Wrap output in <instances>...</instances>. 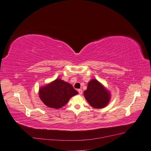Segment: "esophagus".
<instances>
[{
    "label": "esophagus",
    "instance_id": "1",
    "mask_svg": "<svg viewBox=\"0 0 151 151\" xmlns=\"http://www.w3.org/2000/svg\"><path fill=\"white\" fill-rule=\"evenodd\" d=\"M78 91L79 95H82V93H83V90H81V89H78Z\"/></svg>",
    "mask_w": 151,
    "mask_h": 151
}]
</instances>
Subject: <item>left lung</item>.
Masks as SVG:
<instances>
[{
	"label": "left lung",
	"instance_id": "1",
	"mask_svg": "<svg viewBox=\"0 0 151 151\" xmlns=\"http://www.w3.org/2000/svg\"><path fill=\"white\" fill-rule=\"evenodd\" d=\"M84 95L89 104L95 109L105 107L111 98L110 92L96 79H92L88 83Z\"/></svg>",
	"mask_w": 151,
	"mask_h": 151
}]
</instances>
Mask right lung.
Listing matches in <instances>:
<instances>
[{
	"instance_id": "right-lung-1",
	"label": "right lung",
	"mask_w": 151,
	"mask_h": 151,
	"mask_svg": "<svg viewBox=\"0 0 151 151\" xmlns=\"http://www.w3.org/2000/svg\"><path fill=\"white\" fill-rule=\"evenodd\" d=\"M78 94L71 84L59 78L39 89V96L43 103L53 109L63 107L70 98Z\"/></svg>"
}]
</instances>
